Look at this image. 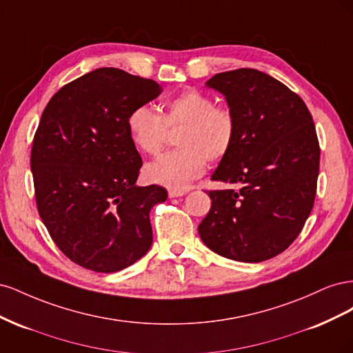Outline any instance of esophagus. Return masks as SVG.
<instances>
[{
	"label": "esophagus",
	"instance_id": "1",
	"mask_svg": "<svg viewBox=\"0 0 353 353\" xmlns=\"http://www.w3.org/2000/svg\"><path fill=\"white\" fill-rule=\"evenodd\" d=\"M187 193V191H184V190H169V197L170 199H174V197H181V196H184Z\"/></svg>",
	"mask_w": 353,
	"mask_h": 353
}]
</instances>
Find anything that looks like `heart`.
Segmentation results:
<instances>
[{
    "mask_svg": "<svg viewBox=\"0 0 353 353\" xmlns=\"http://www.w3.org/2000/svg\"><path fill=\"white\" fill-rule=\"evenodd\" d=\"M128 131L138 150L157 156L163 150L168 128L178 130V150L147 165L145 175L154 184L185 190L209 162L223 159L236 140L237 122L232 112L215 105L209 95L187 90L169 99L160 114L148 105H138L128 116Z\"/></svg>",
    "mask_w": 353,
    "mask_h": 353,
    "instance_id": "heart-1",
    "label": "heart"
}]
</instances>
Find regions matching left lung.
<instances>
[{"mask_svg": "<svg viewBox=\"0 0 353 353\" xmlns=\"http://www.w3.org/2000/svg\"><path fill=\"white\" fill-rule=\"evenodd\" d=\"M206 87L225 97L237 122L212 179L236 188L209 191L200 239L232 261L271 259L296 240L314 206L319 144L312 116L297 94L256 69L216 73Z\"/></svg>", "mask_w": 353, "mask_h": 353, "instance_id": "1", "label": "left lung"}]
</instances>
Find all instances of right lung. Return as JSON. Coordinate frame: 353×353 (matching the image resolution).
Masks as SVG:
<instances>
[{
  "label": "right lung",
  "instance_id": "obj_1",
  "mask_svg": "<svg viewBox=\"0 0 353 353\" xmlns=\"http://www.w3.org/2000/svg\"><path fill=\"white\" fill-rule=\"evenodd\" d=\"M162 87L100 68L60 88L42 112L30 152L39 216L68 258L95 272H117L150 250V210L168 199L137 185L143 160L128 116Z\"/></svg>",
  "mask_w": 353,
  "mask_h": 353
}]
</instances>
